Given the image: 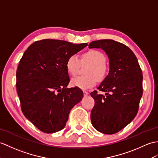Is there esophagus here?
I'll use <instances>...</instances> for the list:
<instances>
[{
	"label": "esophagus",
	"mask_w": 158,
	"mask_h": 158,
	"mask_svg": "<svg viewBox=\"0 0 158 158\" xmlns=\"http://www.w3.org/2000/svg\"><path fill=\"white\" fill-rule=\"evenodd\" d=\"M88 94H89V93H88L87 91H83V96H84L86 97L87 96H88Z\"/></svg>",
	"instance_id": "1"
}]
</instances>
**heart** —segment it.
Wrapping results in <instances>:
<instances>
[{
	"label": "heart",
	"mask_w": 158,
	"mask_h": 158,
	"mask_svg": "<svg viewBox=\"0 0 158 158\" xmlns=\"http://www.w3.org/2000/svg\"><path fill=\"white\" fill-rule=\"evenodd\" d=\"M81 62H89L91 65L86 74L76 76L71 79V85L81 89H87L96 83L97 79L102 81L108 74V67L106 63L105 55L98 50H90L81 55ZM80 60L77 55L71 54L66 62V68L69 74L75 75L79 71Z\"/></svg>",
	"instance_id": "heart-1"
}]
</instances>
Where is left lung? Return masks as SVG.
<instances>
[{
  "mask_svg": "<svg viewBox=\"0 0 158 158\" xmlns=\"http://www.w3.org/2000/svg\"><path fill=\"white\" fill-rule=\"evenodd\" d=\"M89 48H101L108 55V75L98 87L105 96L94 91L91 112L93 127L112 135L124 129L136 116L143 95V75L137 58L129 47L112 40L91 42Z\"/></svg>",
  "mask_w": 158,
  "mask_h": 158,
  "instance_id": "left-lung-1",
  "label": "left lung"
}]
</instances>
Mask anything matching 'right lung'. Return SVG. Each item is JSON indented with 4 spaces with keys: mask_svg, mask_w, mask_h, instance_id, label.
<instances>
[{
    "mask_svg": "<svg viewBox=\"0 0 158 158\" xmlns=\"http://www.w3.org/2000/svg\"><path fill=\"white\" fill-rule=\"evenodd\" d=\"M87 46L45 39L33 43L21 58L16 86L21 110L44 133L64 129L71 110L82 100L80 88L67 87L70 79L66 62Z\"/></svg>",
    "mask_w": 158,
    "mask_h": 158,
    "instance_id": "1",
    "label": "right lung"
}]
</instances>
